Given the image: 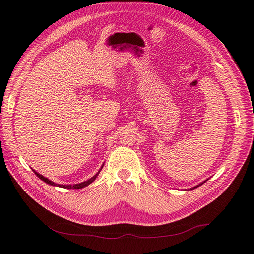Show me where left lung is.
<instances>
[{"label":"left lung","instance_id":"8db88e82","mask_svg":"<svg viewBox=\"0 0 254 254\" xmlns=\"http://www.w3.org/2000/svg\"><path fill=\"white\" fill-rule=\"evenodd\" d=\"M203 183H205V181H204ZM203 183H201V184H199V185H197L196 187H192V188H191V190H193V188H197V187H198V186H200V185H202V184H203Z\"/></svg>","mask_w":254,"mask_h":254}]
</instances>
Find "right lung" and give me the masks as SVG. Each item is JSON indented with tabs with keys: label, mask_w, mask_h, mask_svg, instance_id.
<instances>
[{
	"label": "right lung",
	"mask_w": 254,
	"mask_h": 254,
	"mask_svg": "<svg viewBox=\"0 0 254 254\" xmlns=\"http://www.w3.org/2000/svg\"><path fill=\"white\" fill-rule=\"evenodd\" d=\"M103 167H104V164H103ZM103 167L99 169V171L98 172L93 176V178H91L90 180H87V181H85V182H82V183H79V184H74V185H60V184H56V183H54V182H52V181H50L49 179H46V178H44L43 175H41L40 173H38V172H35L34 170H32L33 172L37 174V176L38 178H40V180H42L43 182H45L46 184H50V185H52V186H60V187H62V188H73V190H79V188H83V187H85V186H87V185H90L92 182H94L95 181V179L97 178V175L99 174V172H100V170L103 169Z\"/></svg>",
	"instance_id": "add662e5"
}]
</instances>
